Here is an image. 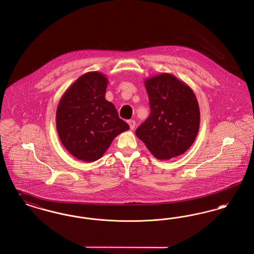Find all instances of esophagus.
Here are the masks:
<instances>
[{
	"instance_id": "34e87169",
	"label": "esophagus",
	"mask_w": 254,
	"mask_h": 254,
	"mask_svg": "<svg viewBox=\"0 0 254 254\" xmlns=\"http://www.w3.org/2000/svg\"><path fill=\"white\" fill-rule=\"evenodd\" d=\"M128 126H129L130 129L133 130V129H134V127H135V126H136V123H135L134 120H129V121H128Z\"/></svg>"
}]
</instances>
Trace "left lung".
<instances>
[{
  "mask_svg": "<svg viewBox=\"0 0 254 254\" xmlns=\"http://www.w3.org/2000/svg\"><path fill=\"white\" fill-rule=\"evenodd\" d=\"M150 115L136 136L159 160L184 154L193 144L200 127V109L191 87L172 74L145 78Z\"/></svg>",
  "mask_w": 254,
  "mask_h": 254,
  "instance_id": "1",
  "label": "left lung"
}]
</instances>
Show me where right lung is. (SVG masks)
<instances>
[{"label": "right lung", "instance_id": "obj_1", "mask_svg": "<svg viewBox=\"0 0 254 254\" xmlns=\"http://www.w3.org/2000/svg\"><path fill=\"white\" fill-rule=\"evenodd\" d=\"M109 79L89 71L80 76L61 97L56 128L61 143L73 157L94 162L102 157L120 133L129 129L106 100Z\"/></svg>", "mask_w": 254, "mask_h": 254}]
</instances>
